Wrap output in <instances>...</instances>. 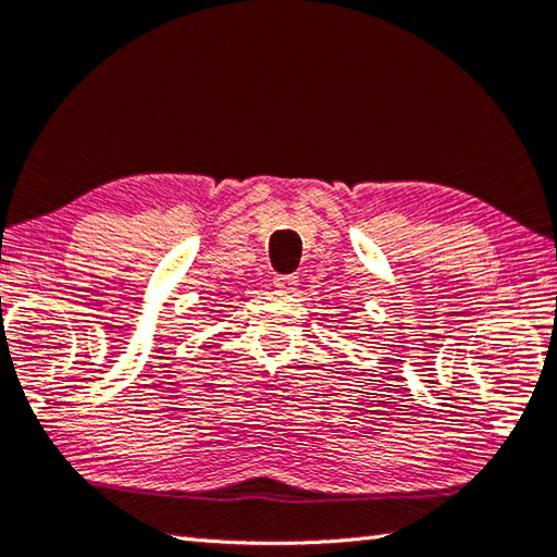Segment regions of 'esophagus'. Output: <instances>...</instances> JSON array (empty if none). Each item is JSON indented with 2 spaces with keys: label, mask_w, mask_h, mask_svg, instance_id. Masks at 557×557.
I'll return each mask as SVG.
<instances>
[{
  "label": "esophagus",
  "mask_w": 557,
  "mask_h": 557,
  "mask_svg": "<svg viewBox=\"0 0 557 557\" xmlns=\"http://www.w3.org/2000/svg\"><path fill=\"white\" fill-rule=\"evenodd\" d=\"M272 282H275V287L280 292H295L299 285V277L297 275H275V280Z\"/></svg>",
  "instance_id": "esophagus-1"
}]
</instances>
